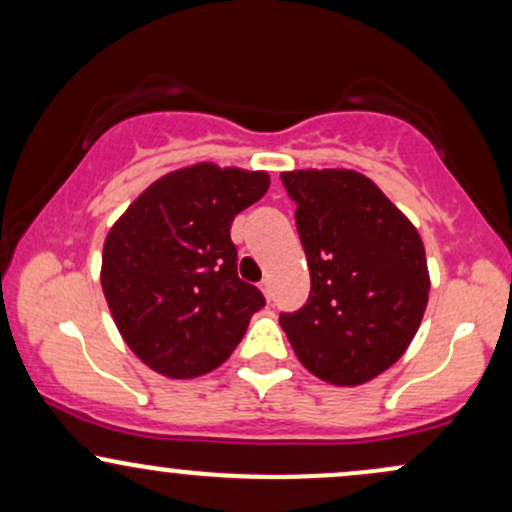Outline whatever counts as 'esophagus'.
I'll list each match as a JSON object with an SVG mask.
<instances>
[{
	"label": "esophagus",
	"mask_w": 512,
	"mask_h": 512,
	"mask_svg": "<svg viewBox=\"0 0 512 512\" xmlns=\"http://www.w3.org/2000/svg\"><path fill=\"white\" fill-rule=\"evenodd\" d=\"M260 289H262V293H264V298H267V301H272V281L264 279L262 284H260Z\"/></svg>",
	"instance_id": "obj_1"
}]
</instances>
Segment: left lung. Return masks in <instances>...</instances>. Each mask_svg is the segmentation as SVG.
Returning a JSON list of instances; mask_svg holds the SVG:
<instances>
[{
  "label": "left lung",
  "mask_w": 512,
  "mask_h": 512,
  "mask_svg": "<svg viewBox=\"0 0 512 512\" xmlns=\"http://www.w3.org/2000/svg\"><path fill=\"white\" fill-rule=\"evenodd\" d=\"M281 180L296 202L310 298L279 325L320 380L368 383L395 366L424 320L431 291L424 240L356 170H289Z\"/></svg>",
  "instance_id": "left-lung-1"
}]
</instances>
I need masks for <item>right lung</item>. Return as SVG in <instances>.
<instances>
[{
  "label": "right lung",
  "instance_id": "obj_1",
  "mask_svg": "<svg viewBox=\"0 0 512 512\" xmlns=\"http://www.w3.org/2000/svg\"><path fill=\"white\" fill-rule=\"evenodd\" d=\"M269 190L264 170L195 163L149 187L103 243L101 286L122 339L173 380L219 368L264 305L238 279L231 223Z\"/></svg>",
  "mask_w": 512,
  "mask_h": 512
}]
</instances>
